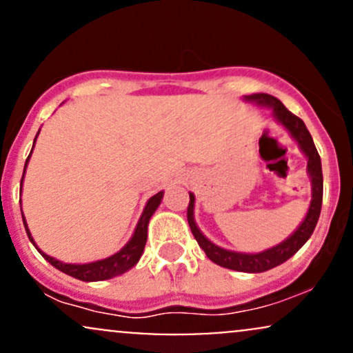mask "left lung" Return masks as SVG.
Wrapping results in <instances>:
<instances>
[{
	"mask_svg": "<svg viewBox=\"0 0 353 353\" xmlns=\"http://www.w3.org/2000/svg\"><path fill=\"white\" fill-rule=\"evenodd\" d=\"M247 101L255 103L257 106H264L272 109V114L275 119L281 123L287 131L290 132V136L294 137L299 143V148L302 149V152L307 156V172H309L310 181H312V201L310 208L307 210V216L303 219V222L299 225L297 230L290 237H287L285 241L277 244L272 249H267L264 252L259 254H242V252H232V250L222 249L216 244L209 241L204 234L201 232L199 228L196 225L194 221V194L189 192V208H188V222L189 228L192 230L194 237H196L197 244L201 245V249L204 250L205 255L214 262V264L225 267V269L239 270V272H265V270L274 269V267L283 264L285 261H289L292 255L297 252L301 247L309 241L312 232H314L315 225H317L320 209H322V196H323V177H322V163H320V156L315 148L314 139H312L309 129L305 128L303 121L301 117H297L289 111L277 98L270 94H252L245 96Z\"/></svg>",
	"mask_w": 353,
	"mask_h": 353,
	"instance_id": "obj_1",
	"label": "left lung"
}]
</instances>
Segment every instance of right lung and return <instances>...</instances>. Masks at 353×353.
<instances>
[{"instance_id": "right-lung-1", "label": "right lung", "mask_w": 353, "mask_h": 353, "mask_svg": "<svg viewBox=\"0 0 353 353\" xmlns=\"http://www.w3.org/2000/svg\"><path fill=\"white\" fill-rule=\"evenodd\" d=\"M38 134H39V131H38ZM38 134H36V137H38ZM36 137H34V143H36ZM33 148H34V144H33ZM31 151H33V149H31ZM30 157H31V152H30V156H28L26 164H28V161H30ZM24 171H26V165H24ZM24 171H23V177H24ZM21 185H23V179H21ZM163 196H164V192L161 190V192H157L156 196H152L151 199L148 201V204H145V208L143 210V216H141L139 222H137L136 230H134V234H132L131 241H129L128 244H125L123 249L119 250V252H116L114 255H111V257H108V259H103V261L91 262V264H64V262L58 261V259L50 257V255L44 254L43 250H39L38 245L34 244L30 229H28V225H26V219H24V216H23V224H24V229H26V232H28V237H30V241L33 242V245L36 247V249L39 250V254H41L51 265H54L56 269L61 270V272L71 275V277L79 279V281H84V282L108 281V279L116 277V275L128 272L129 269H132V267L139 262L141 255H143V252H144L145 241H148L149 219L152 217V214L156 212L157 208H159L161 201H163ZM19 204H21V201H19Z\"/></svg>"}]
</instances>
